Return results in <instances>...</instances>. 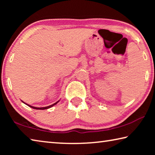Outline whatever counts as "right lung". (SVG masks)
<instances>
[{
  "label": "right lung",
  "instance_id": "right-lung-1",
  "mask_svg": "<svg viewBox=\"0 0 155 155\" xmlns=\"http://www.w3.org/2000/svg\"><path fill=\"white\" fill-rule=\"evenodd\" d=\"M60 101V100H59ZM59 101H58L57 102H56L55 103H54V104H51V105H50V106H48V107H33V106H31V105H30V104H27V103H25V102H23L22 101V102L23 103H25V104H27V105H28V107H31V108H33V109H40V110H44V109H49V108H51V107H53L54 105H55V104H57V103H59Z\"/></svg>",
  "mask_w": 155,
  "mask_h": 155
}]
</instances>
